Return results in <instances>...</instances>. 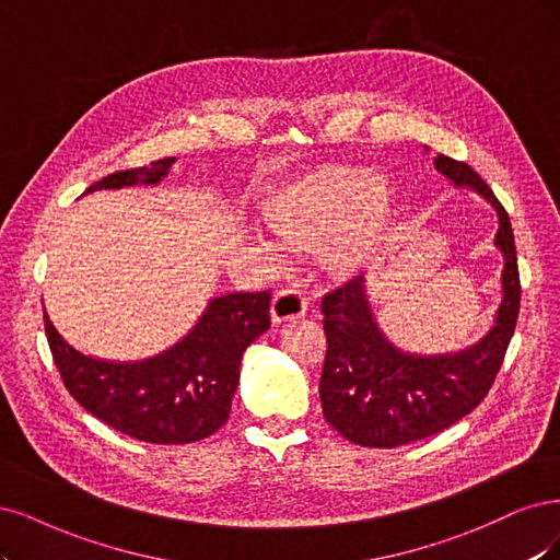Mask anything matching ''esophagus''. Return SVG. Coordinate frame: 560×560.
<instances>
[{"label":"esophagus","mask_w":560,"mask_h":560,"mask_svg":"<svg viewBox=\"0 0 560 560\" xmlns=\"http://www.w3.org/2000/svg\"><path fill=\"white\" fill-rule=\"evenodd\" d=\"M310 310V298L298 285H288L277 291L272 300V318L275 323H285V320H295L306 314Z\"/></svg>","instance_id":"obj_1"}]
</instances>
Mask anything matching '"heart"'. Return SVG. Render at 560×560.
Returning a JSON list of instances; mask_svg holds the SVG:
<instances>
[{"mask_svg":"<svg viewBox=\"0 0 560 560\" xmlns=\"http://www.w3.org/2000/svg\"><path fill=\"white\" fill-rule=\"evenodd\" d=\"M267 225L295 244H318L330 269L353 275L374 262L390 234L395 190L365 167L306 172L267 197Z\"/></svg>","mask_w":560,"mask_h":560,"instance_id":"obj_1","label":"heart"}]
</instances>
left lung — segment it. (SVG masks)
Listing matches in <instances>:
<instances>
[{"label": "left lung", "mask_w": 560, "mask_h": 560, "mask_svg": "<svg viewBox=\"0 0 560 560\" xmlns=\"http://www.w3.org/2000/svg\"><path fill=\"white\" fill-rule=\"evenodd\" d=\"M435 170L458 188H472L498 213L502 302L491 330L456 353L419 355L398 349L374 318L365 277L347 281L320 302L328 351L320 374L323 417L360 446L395 448L467 417L491 390L516 328L521 283L510 215L465 162L438 155Z\"/></svg>", "instance_id": "left-lung-1"}]
</instances>
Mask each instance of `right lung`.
<instances>
[{"instance_id": "obj_1", "label": "right lung", "mask_w": 560, "mask_h": 560, "mask_svg": "<svg viewBox=\"0 0 560 560\" xmlns=\"http://www.w3.org/2000/svg\"><path fill=\"white\" fill-rule=\"evenodd\" d=\"M176 158L104 176L85 192L158 186ZM269 291L213 298L174 347L135 363L77 351L44 314L48 347L67 390L106 425L151 444H188L219 430L228 417L246 347L269 328Z\"/></svg>"}]
</instances>
